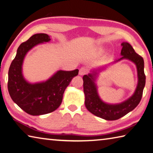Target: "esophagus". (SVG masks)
<instances>
[{
    "label": "esophagus",
    "instance_id": "esophagus-1",
    "mask_svg": "<svg viewBox=\"0 0 153 153\" xmlns=\"http://www.w3.org/2000/svg\"><path fill=\"white\" fill-rule=\"evenodd\" d=\"M86 73H87V69H86L85 68H81L79 69V74L80 76H84Z\"/></svg>",
    "mask_w": 153,
    "mask_h": 153
}]
</instances>
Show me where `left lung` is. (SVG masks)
<instances>
[{
    "mask_svg": "<svg viewBox=\"0 0 153 153\" xmlns=\"http://www.w3.org/2000/svg\"><path fill=\"white\" fill-rule=\"evenodd\" d=\"M121 45L123 46L120 53L122 57L115 61L114 63L124 59H128L134 63L137 69L138 84L132 96L121 103L115 104L105 103L102 100L98 95L96 80L99 72L103 70L104 67L94 69L91 73L83 77L86 108L91 114L106 120H118L134 110L141 100L145 86L146 76L144 71L143 58L135 52L128 43L123 42Z\"/></svg>",
    "mask_w": 153,
    "mask_h": 153,
    "instance_id": "8db88e82",
    "label": "left lung"
}]
</instances>
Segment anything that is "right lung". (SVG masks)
Here are the masks:
<instances>
[{"mask_svg":"<svg viewBox=\"0 0 153 153\" xmlns=\"http://www.w3.org/2000/svg\"><path fill=\"white\" fill-rule=\"evenodd\" d=\"M50 37L45 33L31 36L18 48L15 59L9 70L8 90L10 98L25 112L33 116L46 114L59 108L63 95L78 69L59 70L45 82L31 84L23 75V63L25 55L35 46L49 42Z\"/></svg>","mask_w":153,"mask_h":153,"instance_id":"obj_1","label":"right lung"}]
</instances>
